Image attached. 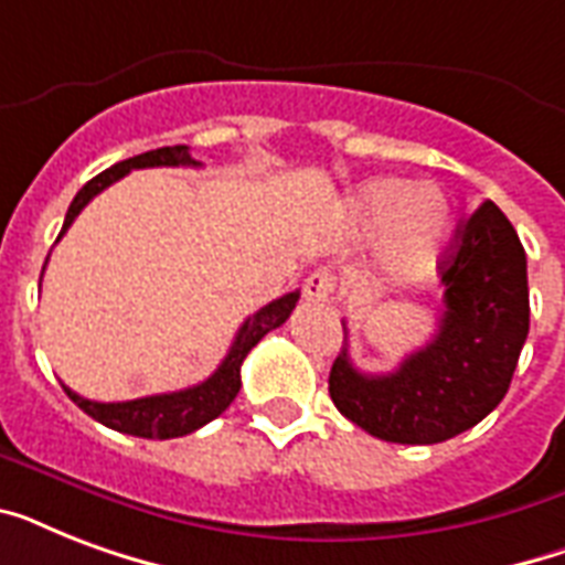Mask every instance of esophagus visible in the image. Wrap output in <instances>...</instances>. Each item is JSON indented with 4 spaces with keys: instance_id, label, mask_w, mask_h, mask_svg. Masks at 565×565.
Masks as SVG:
<instances>
[{
    "instance_id": "34e87169",
    "label": "esophagus",
    "mask_w": 565,
    "mask_h": 565,
    "mask_svg": "<svg viewBox=\"0 0 565 565\" xmlns=\"http://www.w3.org/2000/svg\"><path fill=\"white\" fill-rule=\"evenodd\" d=\"M334 287H337V278L328 269H317V273L308 275V281H305V299L308 301H328L334 299Z\"/></svg>"
}]
</instances>
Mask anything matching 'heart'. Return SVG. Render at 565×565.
Listing matches in <instances>:
<instances>
[{"label": "heart", "mask_w": 565, "mask_h": 565, "mask_svg": "<svg viewBox=\"0 0 565 565\" xmlns=\"http://www.w3.org/2000/svg\"><path fill=\"white\" fill-rule=\"evenodd\" d=\"M358 231H384L381 266L390 278H419L434 266L448 234L451 204L437 188H413L402 179L366 181L349 202Z\"/></svg>", "instance_id": "heart-1"}]
</instances>
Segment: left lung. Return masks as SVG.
Segmentation results:
<instances>
[{"label": "left lung", "mask_w": 565, "mask_h": 565, "mask_svg": "<svg viewBox=\"0 0 565 565\" xmlns=\"http://www.w3.org/2000/svg\"><path fill=\"white\" fill-rule=\"evenodd\" d=\"M439 269L446 292L430 343L386 375L358 370L349 343L331 366L337 411L386 443L434 446L475 428L508 395L527 340L525 248L499 204L460 220Z\"/></svg>", "instance_id": "obj_1"}]
</instances>
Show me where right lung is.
Segmentation results:
<instances>
[{
    "mask_svg": "<svg viewBox=\"0 0 565 565\" xmlns=\"http://www.w3.org/2000/svg\"><path fill=\"white\" fill-rule=\"evenodd\" d=\"M146 167H199V161L190 158L188 146H163V149H152V152L135 154L128 161L114 163L110 170L99 172L96 179H90L78 193H75L70 211H66L64 228L57 234V239L64 237L66 228L73 225V220L87 207L93 195H99L102 190L110 188L114 181L128 175L131 170H146ZM299 301V290L287 292L281 299L269 301L264 308L252 313L243 322V328L234 337L225 361L216 366L211 377H204L202 384L179 390V393H161L146 395V398H135V402H90L73 393L70 386H64L66 395L82 407L87 416H93L102 425L119 430V434H131V437L143 439H172L193 434L211 419H216L225 407H228L239 393V366L246 361V354L264 340L269 331L281 328L290 319L292 308Z\"/></svg>",
    "mask_w": 565,
    "mask_h": 565,
    "instance_id": "add662e5",
    "label": "right lung"
}]
</instances>
